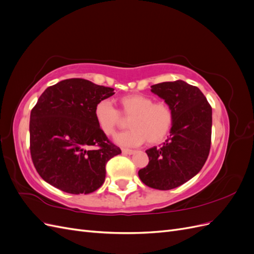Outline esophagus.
<instances>
[{
  "label": "esophagus",
  "mask_w": 254,
  "mask_h": 254,
  "mask_svg": "<svg viewBox=\"0 0 254 254\" xmlns=\"http://www.w3.org/2000/svg\"><path fill=\"white\" fill-rule=\"evenodd\" d=\"M122 152L124 153V155H133V153L135 152V150L127 149V148H122Z\"/></svg>",
  "instance_id": "obj_1"
}]
</instances>
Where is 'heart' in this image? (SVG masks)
Masks as SVG:
<instances>
[{
    "mask_svg": "<svg viewBox=\"0 0 254 254\" xmlns=\"http://www.w3.org/2000/svg\"><path fill=\"white\" fill-rule=\"evenodd\" d=\"M120 111L109 101L97 102L94 107L95 122L106 135H111L117 128L129 119V130L114 137V141L124 146H139L147 141L158 144L170 134L174 124V113L165 103H153V99L144 94H128L118 99Z\"/></svg>",
    "mask_w": 254,
    "mask_h": 254,
    "instance_id": "b5f03b06",
    "label": "heart"
}]
</instances>
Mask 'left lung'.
I'll return each instance as SVG.
<instances>
[{"label": "left lung", "mask_w": 254, "mask_h": 254, "mask_svg": "<svg viewBox=\"0 0 254 254\" xmlns=\"http://www.w3.org/2000/svg\"><path fill=\"white\" fill-rule=\"evenodd\" d=\"M151 92L171 107L174 124L160 147L146 150L149 163L139 177L149 188L167 190L193 178L204 165L211 147L212 108L200 90L183 80L153 84Z\"/></svg>", "instance_id": "obj_1"}]
</instances>
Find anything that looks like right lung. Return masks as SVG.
Here are the masks:
<instances>
[{
    "label": "right lung",
    "mask_w": 254,
    "mask_h": 254,
    "mask_svg": "<svg viewBox=\"0 0 254 254\" xmlns=\"http://www.w3.org/2000/svg\"><path fill=\"white\" fill-rule=\"evenodd\" d=\"M113 91L70 78L41 94L30 112L29 142L33 163L44 181L76 195L103 186L106 163L122 151L98 128L94 107Z\"/></svg>",
    "instance_id": "obj_1"
}]
</instances>
